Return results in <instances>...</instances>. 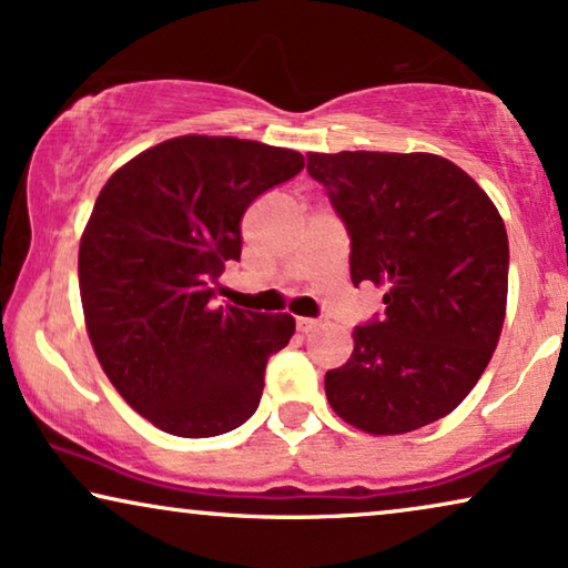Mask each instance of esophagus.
<instances>
[{"instance_id": "obj_1", "label": "esophagus", "mask_w": 568, "mask_h": 568, "mask_svg": "<svg viewBox=\"0 0 568 568\" xmlns=\"http://www.w3.org/2000/svg\"><path fill=\"white\" fill-rule=\"evenodd\" d=\"M317 328V321H313V317H297V331L300 333H310Z\"/></svg>"}]
</instances>
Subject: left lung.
Instances as JSON below:
<instances>
[{
    "label": "left lung",
    "mask_w": 568,
    "mask_h": 568,
    "mask_svg": "<svg viewBox=\"0 0 568 568\" xmlns=\"http://www.w3.org/2000/svg\"><path fill=\"white\" fill-rule=\"evenodd\" d=\"M352 237V282L385 290V315L354 331L325 372L331 408L354 429L408 434L460 406L499 344L509 243L488 193L432 152H310Z\"/></svg>",
    "instance_id": "left-lung-1"
}]
</instances>
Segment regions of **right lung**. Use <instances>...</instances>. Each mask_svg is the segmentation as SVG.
Listing matches in <instances>:
<instances>
[{
  "label": "right lung",
  "instance_id": "obj_1",
  "mask_svg": "<svg viewBox=\"0 0 568 568\" xmlns=\"http://www.w3.org/2000/svg\"><path fill=\"white\" fill-rule=\"evenodd\" d=\"M305 158L253 139L185 134L108 178L80 240L90 344L139 416L175 437H216L258 408L271 354L294 317L214 307L212 282L240 261L245 209Z\"/></svg>",
  "mask_w": 568,
  "mask_h": 568
}]
</instances>
